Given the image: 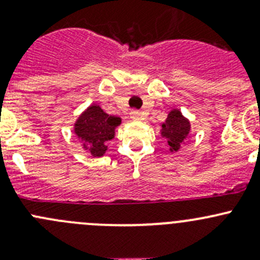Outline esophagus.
Wrapping results in <instances>:
<instances>
[{
	"label": "esophagus",
	"instance_id": "esophagus-1",
	"mask_svg": "<svg viewBox=\"0 0 260 260\" xmlns=\"http://www.w3.org/2000/svg\"><path fill=\"white\" fill-rule=\"evenodd\" d=\"M129 117L132 118L133 120H140L141 118H142V115H141V113L138 111H132L129 113Z\"/></svg>",
	"mask_w": 260,
	"mask_h": 260
}]
</instances>
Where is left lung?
I'll return each mask as SVG.
<instances>
[{
	"label": "left lung",
	"mask_w": 260,
	"mask_h": 260,
	"mask_svg": "<svg viewBox=\"0 0 260 260\" xmlns=\"http://www.w3.org/2000/svg\"><path fill=\"white\" fill-rule=\"evenodd\" d=\"M190 120L179 109H172L161 124V136L167 140L171 152H177L190 133Z\"/></svg>",
	"instance_id": "8db88e82"
}]
</instances>
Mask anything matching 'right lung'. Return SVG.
I'll use <instances>...</instances> for the list:
<instances>
[{
  "mask_svg": "<svg viewBox=\"0 0 260 260\" xmlns=\"http://www.w3.org/2000/svg\"><path fill=\"white\" fill-rule=\"evenodd\" d=\"M119 117L107 114L98 104H91L74 123V133L85 151L93 157H102L108 149L107 142L114 138Z\"/></svg>",
  "mask_w": 260,
  "mask_h": 260,
  "instance_id": "obj_1",
  "label": "right lung"
}]
</instances>
